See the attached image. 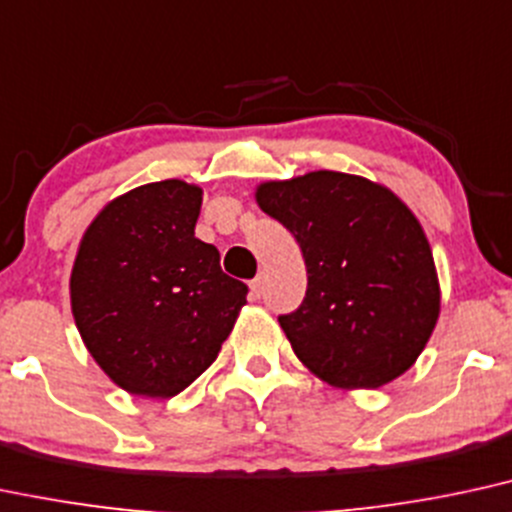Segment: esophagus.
I'll return each instance as SVG.
<instances>
[{
    "label": "esophagus",
    "mask_w": 512,
    "mask_h": 512,
    "mask_svg": "<svg viewBox=\"0 0 512 512\" xmlns=\"http://www.w3.org/2000/svg\"><path fill=\"white\" fill-rule=\"evenodd\" d=\"M262 291H264V279H262V274H260V276H255V279L250 281V293H252V298H260Z\"/></svg>",
    "instance_id": "34e87169"
}]
</instances>
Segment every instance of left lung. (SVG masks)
I'll list each match as a JSON object with an SVG mask.
<instances>
[{
    "instance_id": "8db88e82",
    "label": "left lung",
    "mask_w": 512,
    "mask_h": 512,
    "mask_svg": "<svg viewBox=\"0 0 512 512\" xmlns=\"http://www.w3.org/2000/svg\"><path fill=\"white\" fill-rule=\"evenodd\" d=\"M257 202L305 257L303 303L279 315L303 365L341 389H379L410 369L439 319L432 248L415 214L341 171L264 183Z\"/></svg>"
}]
</instances>
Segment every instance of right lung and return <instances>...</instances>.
I'll return each mask as SVG.
<instances>
[{"label":"right lung","mask_w":512,"mask_h":512,"mask_svg":"<svg viewBox=\"0 0 512 512\" xmlns=\"http://www.w3.org/2000/svg\"><path fill=\"white\" fill-rule=\"evenodd\" d=\"M202 190L147 183L97 214L71 272V310L97 365L135 396L171 398L217 360L248 286L195 238Z\"/></svg>","instance_id":"right-lung-1"}]
</instances>
